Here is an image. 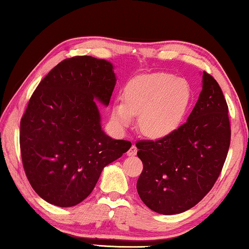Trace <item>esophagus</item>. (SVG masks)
<instances>
[{"label": "esophagus", "mask_w": 249, "mask_h": 249, "mask_svg": "<svg viewBox=\"0 0 249 249\" xmlns=\"http://www.w3.org/2000/svg\"><path fill=\"white\" fill-rule=\"evenodd\" d=\"M137 154V148H136V146H132L130 147V148L128 149V151H127V156H135Z\"/></svg>", "instance_id": "esophagus-1"}]
</instances>
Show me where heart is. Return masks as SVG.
<instances>
[{
	"instance_id": "heart-1",
	"label": "heart",
	"mask_w": 249,
	"mask_h": 249,
	"mask_svg": "<svg viewBox=\"0 0 249 249\" xmlns=\"http://www.w3.org/2000/svg\"><path fill=\"white\" fill-rule=\"evenodd\" d=\"M192 102V89L187 80L174 74L156 72L130 79L124 87V101L116 100L112 120L121 128L138 117L142 135L162 140L174 135L183 124Z\"/></svg>"
}]
</instances>
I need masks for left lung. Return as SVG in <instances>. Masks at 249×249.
Segmentation results:
<instances>
[{
    "label": "left lung",
    "mask_w": 249,
    "mask_h": 249,
    "mask_svg": "<svg viewBox=\"0 0 249 249\" xmlns=\"http://www.w3.org/2000/svg\"><path fill=\"white\" fill-rule=\"evenodd\" d=\"M229 107L212 75L202 73V91L187 122L158 141L136 142L144 169L137 192L150 210L172 215L208 195L224 165L231 142Z\"/></svg>",
    "instance_id": "1"
}]
</instances>
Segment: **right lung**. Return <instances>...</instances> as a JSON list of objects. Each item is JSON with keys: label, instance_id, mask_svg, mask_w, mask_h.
Here are the masks:
<instances>
[{"label": "right lung", "instance_id": "1", "mask_svg": "<svg viewBox=\"0 0 249 249\" xmlns=\"http://www.w3.org/2000/svg\"><path fill=\"white\" fill-rule=\"evenodd\" d=\"M115 84L111 62L78 56L50 70L33 93L20 121V153L29 183L48 203L79 204L104 167L132 146L101 126L96 101L107 107Z\"/></svg>", "mask_w": 249, "mask_h": 249}]
</instances>
